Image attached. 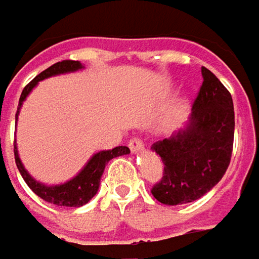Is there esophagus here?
<instances>
[{
  "instance_id": "obj_1",
  "label": "esophagus",
  "mask_w": 259,
  "mask_h": 259,
  "mask_svg": "<svg viewBox=\"0 0 259 259\" xmlns=\"http://www.w3.org/2000/svg\"><path fill=\"white\" fill-rule=\"evenodd\" d=\"M129 148L133 154L141 153V151H144V142L141 139L135 138V139H132L129 142Z\"/></svg>"
}]
</instances>
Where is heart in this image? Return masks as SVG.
<instances>
[{
    "instance_id": "1",
    "label": "heart",
    "mask_w": 259,
    "mask_h": 259,
    "mask_svg": "<svg viewBox=\"0 0 259 259\" xmlns=\"http://www.w3.org/2000/svg\"><path fill=\"white\" fill-rule=\"evenodd\" d=\"M182 109H184V105H179L178 106L177 112L172 115V117H169L166 121H164V127L166 129H170V127H174L175 126V123L178 121V118H179V115H181V112H182Z\"/></svg>"
}]
</instances>
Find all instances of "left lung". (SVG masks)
<instances>
[{
    "label": "left lung",
    "mask_w": 259,
    "mask_h": 259,
    "mask_svg": "<svg viewBox=\"0 0 259 259\" xmlns=\"http://www.w3.org/2000/svg\"><path fill=\"white\" fill-rule=\"evenodd\" d=\"M184 127L157 141L151 150L161 157L164 174L151 193L167 206L191 203L209 193L225 175L234 141V105L230 92L209 69Z\"/></svg>",
    "instance_id": "1"
}]
</instances>
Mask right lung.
Here are the masks:
<instances>
[{"mask_svg": "<svg viewBox=\"0 0 259 259\" xmlns=\"http://www.w3.org/2000/svg\"><path fill=\"white\" fill-rule=\"evenodd\" d=\"M84 69V65L77 62V60H63L58 62L55 65H52L50 68H47L46 71H42L41 74H38L32 81L29 82L19 99V106H17V112H16V123L20 114V109L23 102L26 101V98L29 96V93L38 85V82L50 78V77H56L62 74H71V72H77ZM130 154V150L127 147H115L112 150H104V151H98L95 153L87 163L81 167V170L72 177L71 179L62 182V184H55V185H47L41 181H36L32 177L26 167L23 166L20 157H19V150H17V144L14 142V158H16V164L17 169L20 172L22 178L25 179V182L28 184V187L35 193L38 197L42 200L58 204V206H66V207H80L82 204L89 203L93 199L99 190L101 185V178L105 170V166L108 164L109 160H112L114 157H120V155H127Z\"/></svg>", "mask_w": 259, "mask_h": 259, "instance_id": "add662e5", "label": "right lung"}]
</instances>
